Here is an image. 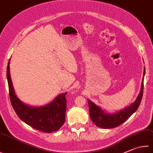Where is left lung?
I'll return each instance as SVG.
<instances>
[{"mask_svg": "<svg viewBox=\"0 0 153 153\" xmlns=\"http://www.w3.org/2000/svg\"><path fill=\"white\" fill-rule=\"evenodd\" d=\"M144 69H145L143 73L144 76L139 96L137 97V99L135 100L133 103H132L127 107L120 110L119 112H117L114 114L106 113L99 106L95 105L91 100H88L90 117L95 125L102 128H115L122 125L137 110L140 105L141 100H142L143 94V81L144 76L145 74V68Z\"/></svg>", "mask_w": 153, "mask_h": 153, "instance_id": "left-lung-1", "label": "left lung"}]
</instances>
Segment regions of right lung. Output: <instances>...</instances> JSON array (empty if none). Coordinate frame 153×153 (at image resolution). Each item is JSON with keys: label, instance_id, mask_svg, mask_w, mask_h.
I'll use <instances>...</instances> for the list:
<instances>
[{"label": "right lung", "instance_id": "1", "mask_svg": "<svg viewBox=\"0 0 153 153\" xmlns=\"http://www.w3.org/2000/svg\"><path fill=\"white\" fill-rule=\"evenodd\" d=\"M10 60L8 62L7 76L11 104L16 114L23 122L36 130L51 133L58 131L65 121L67 100L65 93L53 101L42 106H31L23 103L14 92L10 74Z\"/></svg>", "mask_w": 153, "mask_h": 153}]
</instances>
